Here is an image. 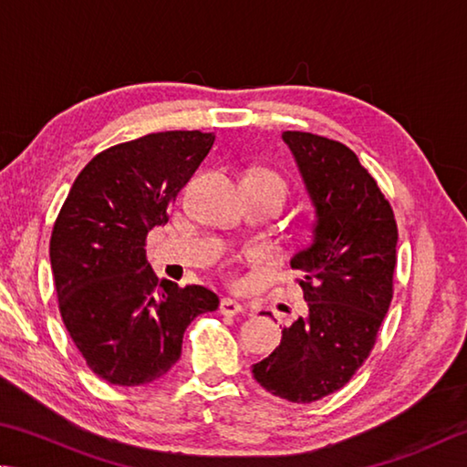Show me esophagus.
<instances>
[{
    "instance_id": "obj_1",
    "label": "esophagus",
    "mask_w": 467,
    "mask_h": 467,
    "mask_svg": "<svg viewBox=\"0 0 467 467\" xmlns=\"http://www.w3.org/2000/svg\"><path fill=\"white\" fill-rule=\"evenodd\" d=\"M219 312L223 316H238L244 312V306L232 297H223L219 304Z\"/></svg>"
}]
</instances>
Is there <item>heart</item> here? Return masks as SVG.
Segmentation results:
<instances>
[{
    "label": "heart",
    "mask_w": 467,
    "mask_h": 467,
    "mask_svg": "<svg viewBox=\"0 0 467 467\" xmlns=\"http://www.w3.org/2000/svg\"><path fill=\"white\" fill-rule=\"evenodd\" d=\"M246 178L250 180H256V182H263L266 186H273L276 191H281L285 194V199H287V192H289V184L287 180H285L279 171L275 170H268V168H260V170H252L246 174Z\"/></svg>",
    "instance_id": "b5f03b06"
}]
</instances>
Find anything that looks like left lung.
I'll use <instances>...</instances> for the list:
<instances>
[{"label": "left lung", "mask_w": 467, "mask_h": 467, "mask_svg": "<svg viewBox=\"0 0 467 467\" xmlns=\"http://www.w3.org/2000/svg\"><path fill=\"white\" fill-rule=\"evenodd\" d=\"M316 207L309 242L291 258L307 316L252 375L273 396L309 404L345 388L371 355L394 297L398 225L357 153L334 139L285 130Z\"/></svg>", "instance_id": "1"}]
</instances>
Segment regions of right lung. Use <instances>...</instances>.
<instances>
[{"instance_id": "add662e5", "label": "right lung", "mask_w": 467, "mask_h": 467, "mask_svg": "<svg viewBox=\"0 0 467 467\" xmlns=\"http://www.w3.org/2000/svg\"><path fill=\"white\" fill-rule=\"evenodd\" d=\"M215 141L202 130H163L112 145L88 161L51 234L59 312L98 378L143 386L170 371L186 326L215 312L201 285L158 281L145 256L150 229L176 201Z\"/></svg>"}]
</instances>
